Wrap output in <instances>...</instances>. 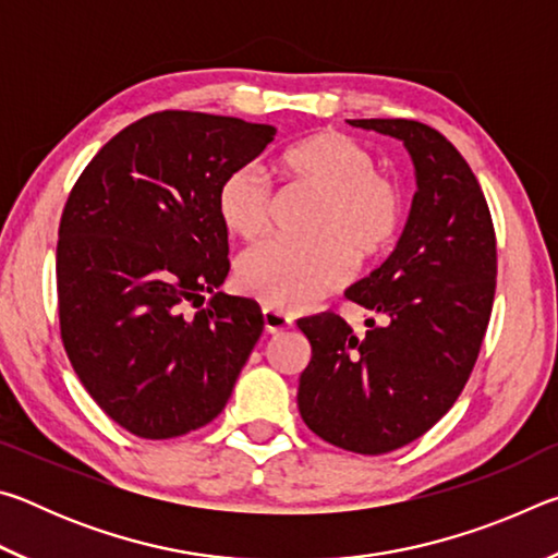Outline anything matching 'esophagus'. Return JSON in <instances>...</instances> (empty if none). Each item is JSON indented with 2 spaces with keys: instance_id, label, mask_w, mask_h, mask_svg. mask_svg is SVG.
Segmentation results:
<instances>
[{
  "instance_id": "obj_1",
  "label": "esophagus",
  "mask_w": 558,
  "mask_h": 558,
  "mask_svg": "<svg viewBox=\"0 0 558 558\" xmlns=\"http://www.w3.org/2000/svg\"><path fill=\"white\" fill-rule=\"evenodd\" d=\"M263 323H266L268 335H280V332H286V329L292 327V317L286 315V313H280V310L266 307V310H263Z\"/></svg>"
}]
</instances>
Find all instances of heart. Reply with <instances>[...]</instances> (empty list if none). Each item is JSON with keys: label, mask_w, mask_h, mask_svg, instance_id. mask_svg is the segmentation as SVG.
Masks as SVG:
<instances>
[{"label": "heart", "mask_w": 558, "mask_h": 558, "mask_svg": "<svg viewBox=\"0 0 558 558\" xmlns=\"http://www.w3.org/2000/svg\"><path fill=\"white\" fill-rule=\"evenodd\" d=\"M280 169L292 184L319 192L307 221L313 235L253 245L235 263V280L263 305L302 310L352 278L354 252L369 260L391 248L403 226L405 194L393 177L376 172L369 149L332 130L286 149ZM216 209L231 233L260 239L272 211V189L260 167H233L216 194Z\"/></svg>", "instance_id": "b5f03b06"}]
</instances>
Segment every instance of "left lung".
Masks as SVG:
<instances>
[{"instance_id": "obj_1", "label": "left lung", "mask_w": 558, "mask_h": 558, "mask_svg": "<svg viewBox=\"0 0 558 558\" xmlns=\"http://www.w3.org/2000/svg\"><path fill=\"white\" fill-rule=\"evenodd\" d=\"M401 140L418 192L393 253L347 300L379 315L356 337L342 317L298 319L313 347L300 374L305 426L362 456L409 446L450 411L477 362L497 286L489 206L448 137L415 120H349Z\"/></svg>"}]
</instances>
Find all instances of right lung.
Returning <instances> with one entry per match:
<instances>
[{
  "label": "right lung",
  "instance_id": "add662e5",
  "mask_svg": "<svg viewBox=\"0 0 558 558\" xmlns=\"http://www.w3.org/2000/svg\"><path fill=\"white\" fill-rule=\"evenodd\" d=\"M272 140L258 122L153 112L102 145L71 189L56 245L61 342L93 401L132 436L211 423L258 342V302L219 292L231 263L216 194Z\"/></svg>",
  "mask_w": 558,
  "mask_h": 558
}]
</instances>
